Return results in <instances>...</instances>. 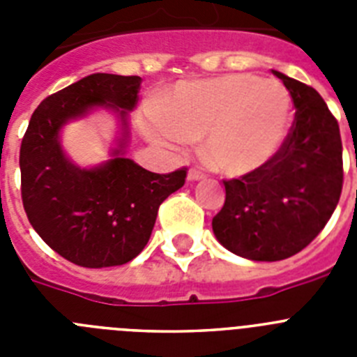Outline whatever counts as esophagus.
<instances>
[{"label": "esophagus", "mask_w": 357, "mask_h": 357, "mask_svg": "<svg viewBox=\"0 0 357 357\" xmlns=\"http://www.w3.org/2000/svg\"><path fill=\"white\" fill-rule=\"evenodd\" d=\"M206 178V175L202 172H198V169H189L188 172V181L189 182H198V181H204Z\"/></svg>", "instance_id": "obj_1"}]
</instances>
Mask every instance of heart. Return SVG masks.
Wrapping results in <instances>:
<instances>
[{"instance_id":"b5f03b06","label":"heart","mask_w":357,"mask_h":357,"mask_svg":"<svg viewBox=\"0 0 357 357\" xmlns=\"http://www.w3.org/2000/svg\"><path fill=\"white\" fill-rule=\"evenodd\" d=\"M291 119V96L280 82L232 73L182 84L146 134L172 146L204 139V155L216 172L241 176L279 153Z\"/></svg>"}]
</instances>
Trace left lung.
Wrapping results in <instances>:
<instances>
[{
  "instance_id": "8db88e82",
  "label": "left lung",
  "mask_w": 357,
  "mask_h": 357,
  "mask_svg": "<svg viewBox=\"0 0 357 357\" xmlns=\"http://www.w3.org/2000/svg\"><path fill=\"white\" fill-rule=\"evenodd\" d=\"M295 105L284 146L266 166L225 181V204L213 232L227 250L250 261L298 254L326 227L343 184L338 121L320 94L273 69Z\"/></svg>"
}]
</instances>
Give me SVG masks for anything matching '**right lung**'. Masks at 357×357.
Masks as SVG:
<instances>
[{
  "label": "right lung",
  "instance_id": "1",
  "mask_svg": "<svg viewBox=\"0 0 357 357\" xmlns=\"http://www.w3.org/2000/svg\"><path fill=\"white\" fill-rule=\"evenodd\" d=\"M139 77L94 73L40 102L21 143V195L31 227L64 259L119 266L146 247L159 206L185 182V168L151 173L127 157ZM107 109L119 119L110 160L84 169L61 146L69 121Z\"/></svg>",
  "mask_w": 357,
  "mask_h": 357
}]
</instances>
